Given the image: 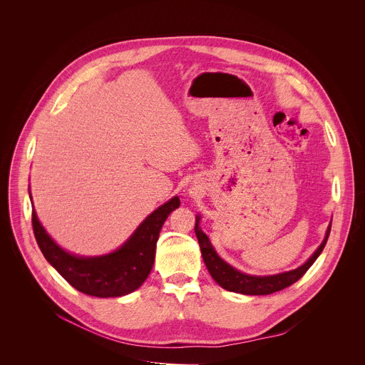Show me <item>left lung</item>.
<instances>
[{"mask_svg": "<svg viewBox=\"0 0 365 365\" xmlns=\"http://www.w3.org/2000/svg\"><path fill=\"white\" fill-rule=\"evenodd\" d=\"M200 215H196V224H195V232L197 237V242L200 247L202 258L205 262V266L212 276V279L225 290L234 292V293H241V294H251V296H262V294H270L279 290H283L289 286H292L294 282H297L307 270L309 267L315 263V259L319 257L322 252L329 232H331V225H328V230L325 232V238L321 242V245L317 248V251L312 254L306 262L289 272H283L279 274H270V276H252L242 273L237 270L235 267L230 266L227 262L217 254L214 245L211 244L207 235L200 230Z\"/></svg>", "mask_w": 365, "mask_h": 365, "instance_id": "left-lung-1", "label": "left lung"}]
</instances>
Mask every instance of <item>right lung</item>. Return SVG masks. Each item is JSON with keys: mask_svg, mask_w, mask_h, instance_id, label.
<instances>
[{"mask_svg": "<svg viewBox=\"0 0 365 365\" xmlns=\"http://www.w3.org/2000/svg\"><path fill=\"white\" fill-rule=\"evenodd\" d=\"M33 231L36 241L47 262L76 290L95 297H120L137 290L148 277L155 255L160 230L172 211L180 206V199L173 196L153 211L115 251L85 257L66 251L51 238L34 211Z\"/></svg>", "mask_w": 365, "mask_h": 365, "instance_id": "add662e5", "label": "right lung"}]
</instances>
